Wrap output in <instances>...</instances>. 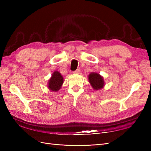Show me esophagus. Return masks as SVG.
Masks as SVG:
<instances>
[{"label": "esophagus", "mask_w": 151, "mask_h": 151, "mask_svg": "<svg viewBox=\"0 0 151 151\" xmlns=\"http://www.w3.org/2000/svg\"><path fill=\"white\" fill-rule=\"evenodd\" d=\"M73 73H74V74H79L81 73V70L78 68V69H77L76 70L73 72Z\"/></svg>", "instance_id": "34e87169"}]
</instances>
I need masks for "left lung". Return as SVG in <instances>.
I'll return each mask as SVG.
<instances>
[{
	"label": "left lung",
	"mask_w": 151,
	"mask_h": 151,
	"mask_svg": "<svg viewBox=\"0 0 151 151\" xmlns=\"http://www.w3.org/2000/svg\"><path fill=\"white\" fill-rule=\"evenodd\" d=\"M89 83L94 90L102 89L104 85L103 77L98 73L91 72L88 76Z\"/></svg>",
	"instance_id": "8db88e82"
}]
</instances>
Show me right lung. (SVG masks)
<instances>
[{"instance_id":"obj_1","label":"right lung","mask_w":151,"mask_h":151,"mask_svg":"<svg viewBox=\"0 0 151 151\" xmlns=\"http://www.w3.org/2000/svg\"><path fill=\"white\" fill-rule=\"evenodd\" d=\"M63 83V78L60 73L57 71H55L52 75L51 78L48 81V89L52 91L57 92L61 88V87Z\"/></svg>"}]
</instances>
